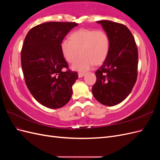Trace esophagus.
Returning a JSON list of instances; mask_svg holds the SVG:
<instances>
[{
	"label": "esophagus",
	"mask_w": 160,
	"mask_h": 160,
	"mask_svg": "<svg viewBox=\"0 0 160 160\" xmlns=\"http://www.w3.org/2000/svg\"><path fill=\"white\" fill-rule=\"evenodd\" d=\"M84 75H85V73H83V72H79L78 73L79 78H81V77H83Z\"/></svg>",
	"instance_id": "1"
}]
</instances>
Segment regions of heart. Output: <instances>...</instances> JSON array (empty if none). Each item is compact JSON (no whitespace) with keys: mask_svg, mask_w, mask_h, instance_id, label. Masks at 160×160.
<instances>
[{"mask_svg":"<svg viewBox=\"0 0 160 160\" xmlns=\"http://www.w3.org/2000/svg\"><path fill=\"white\" fill-rule=\"evenodd\" d=\"M69 40H62L60 49L65 59L72 63L80 53L81 57L72 65L76 71L89 70L93 64H102L109 52L110 41L108 34L103 31L82 28L72 32Z\"/></svg>","mask_w":160,"mask_h":160,"instance_id":"obj_1","label":"heart"}]
</instances>
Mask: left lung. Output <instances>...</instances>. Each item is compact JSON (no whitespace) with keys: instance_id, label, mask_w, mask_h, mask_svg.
<instances>
[{"instance_id":"1","label":"left lung","mask_w":160,"mask_h":160,"mask_svg":"<svg viewBox=\"0 0 160 160\" xmlns=\"http://www.w3.org/2000/svg\"><path fill=\"white\" fill-rule=\"evenodd\" d=\"M110 41L107 59L95 72L94 98L106 106L118 105L130 94L138 77V51L128 28L111 21H99Z\"/></svg>"}]
</instances>
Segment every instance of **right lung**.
I'll return each mask as SVG.
<instances>
[{"label": "right lung", "instance_id": "right-lung-1", "mask_svg": "<svg viewBox=\"0 0 160 160\" xmlns=\"http://www.w3.org/2000/svg\"><path fill=\"white\" fill-rule=\"evenodd\" d=\"M75 22H49L28 31L21 51L25 83L38 103L51 109L63 107L71 99L77 72L64 71L68 64L60 44Z\"/></svg>", "mask_w": 160, "mask_h": 160}]
</instances>
